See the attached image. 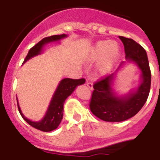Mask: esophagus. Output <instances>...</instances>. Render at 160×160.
I'll list each match as a JSON object with an SVG mask.
<instances>
[{"instance_id": "34e87169", "label": "esophagus", "mask_w": 160, "mask_h": 160, "mask_svg": "<svg viewBox=\"0 0 160 160\" xmlns=\"http://www.w3.org/2000/svg\"><path fill=\"white\" fill-rule=\"evenodd\" d=\"M87 87L90 89V90H94V87H93V83L92 82H87Z\"/></svg>"}]
</instances>
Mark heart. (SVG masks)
<instances>
[{
  "mask_svg": "<svg viewBox=\"0 0 160 160\" xmlns=\"http://www.w3.org/2000/svg\"><path fill=\"white\" fill-rule=\"evenodd\" d=\"M121 56V47L114 41H99L96 42L90 50V58L92 60L100 58L98 70L107 73L114 67Z\"/></svg>",
  "mask_w": 160,
  "mask_h": 160,
  "instance_id": "obj_1",
  "label": "heart"
}]
</instances>
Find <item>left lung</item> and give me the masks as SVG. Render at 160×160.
Returning a JSON list of instances; mask_svg holds the SVG:
<instances>
[{
  "label": "left lung",
  "mask_w": 160,
  "mask_h": 160,
  "mask_svg": "<svg viewBox=\"0 0 160 160\" xmlns=\"http://www.w3.org/2000/svg\"><path fill=\"white\" fill-rule=\"evenodd\" d=\"M118 38L123 43L126 61L114 73L94 85L90 103L91 112L107 122H122L135 116L147 102L151 88L152 74L146 50L133 39ZM128 63H133L139 68L140 83L127 94L120 95L114 88V82L118 72Z\"/></svg>",
  "instance_id": "8db88e82"
}]
</instances>
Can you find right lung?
I'll return each mask as SVG.
<instances>
[{
  "label": "right lung",
  "instance_id": "obj_1",
  "mask_svg": "<svg viewBox=\"0 0 160 160\" xmlns=\"http://www.w3.org/2000/svg\"><path fill=\"white\" fill-rule=\"evenodd\" d=\"M67 34H61L53 35V36L43 38L41 42H39L33 47L31 48L27 56L25 58V61H24V63L26 62L27 61L32 58L33 57L42 54L43 53L44 47L47 44L52 43V42H60L61 40H62V39L67 38ZM85 82H86V80L84 78L62 79L60 82L58 83V85L54 93H53V97L50 100V102H49L46 114L42 118V119H41L40 121H32V120L26 118L22 113V110H21L18 99L17 98L18 110H19L20 114H21V115H22L25 122H28L30 126H32V128L40 130L42 131H45V132L53 131L56 128H58L59 124L62 122V119L63 117V107H64L63 105H64L66 99L75 90L78 86L84 84Z\"/></svg>",
  "mask_w": 160,
  "mask_h": 160
}]
</instances>
